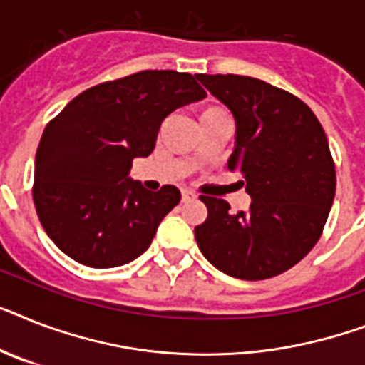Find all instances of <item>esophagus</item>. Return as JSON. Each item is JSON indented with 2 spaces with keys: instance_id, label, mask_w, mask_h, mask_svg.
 I'll list each match as a JSON object with an SVG mask.
<instances>
[{
  "instance_id": "34e87169",
  "label": "esophagus",
  "mask_w": 365,
  "mask_h": 365,
  "mask_svg": "<svg viewBox=\"0 0 365 365\" xmlns=\"http://www.w3.org/2000/svg\"><path fill=\"white\" fill-rule=\"evenodd\" d=\"M180 195H182V201H190V200H195V194L194 192H192V190H182V192H180Z\"/></svg>"
}]
</instances>
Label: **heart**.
Returning a JSON list of instances; mask_svg holds the SVG:
<instances>
[{
    "instance_id": "b5f03b06",
    "label": "heart",
    "mask_w": 365,
    "mask_h": 365,
    "mask_svg": "<svg viewBox=\"0 0 365 365\" xmlns=\"http://www.w3.org/2000/svg\"><path fill=\"white\" fill-rule=\"evenodd\" d=\"M220 113H227V111L220 106H203L200 110V121H203V119H209V117L220 115Z\"/></svg>"
}]
</instances>
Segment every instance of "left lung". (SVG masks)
<instances>
[{"mask_svg":"<svg viewBox=\"0 0 365 365\" xmlns=\"http://www.w3.org/2000/svg\"><path fill=\"white\" fill-rule=\"evenodd\" d=\"M230 108L237 143L227 168L252 195L248 210L201 195L207 220L195 240L210 264L248 282L274 278L302 261L321 239L336 195L327 134L308 104L257 78L197 74Z\"/></svg>","mask_w":365,"mask_h":365,"instance_id":"1","label":"left lung"}]
</instances>
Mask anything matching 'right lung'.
Segmentation results:
<instances>
[{
    "label": "right lung",
    "instance_id": "obj_1",
    "mask_svg": "<svg viewBox=\"0 0 365 365\" xmlns=\"http://www.w3.org/2000/svg\"><path fill=\"white\" fill-rule=\"evenodd\" d=\"M205 95L188 72L141 71L89 87L48 123L35 156L33 201L63 254L111 269L149 248L180 192L171 185L149 192L128 179L132 160L153 153L171 111Z\"/></svg>",
    "mask_w": 365,
    "mask_h": 365
}]
</instances>
